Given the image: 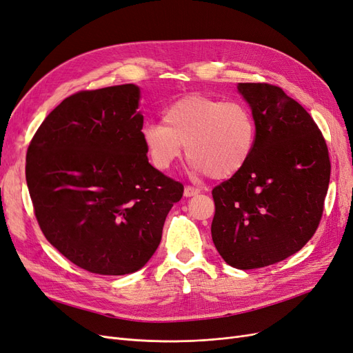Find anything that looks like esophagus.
<instances>
[{
    "mask_svg": "<svg viewBox=\"0 0 353 353\" xmlns=\"http://www.w3.org/2000/svg\"><path fill=\"white\" fill-rule=\"evenodd\" d=\"M183 193H185V196H186V198H190V196H194V194L201 193V188H194V186H186Z\"/></svg>",
    "mask_w": 353,
    "mask_h": 353,
    "instance_id": "34e87169",
    "label": "esophagus"
}]
</instances>
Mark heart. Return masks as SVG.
<instances>
[{
  "mask_svg": "<svg viewBox=\"0 0 353 353\" xmlns=\"http://www.w3.org/2000/svg\"><path fill=\"white\" fill-rule=\"evenodd\" d=\"M163 121L142 128L147 154L157 168L172 167L183 145L194 172L214 179L234 176L250 160L256 123L241 101L188 96L168 106Z\"/></svg>",
  "mask_w": 353,
  "mask_h": 353,
  "instance_id": "obj_1",
  "label": "heart"
}]
</instances>
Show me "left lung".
Wrapping results in <instances>:
<instances>
[{"label":"left lung","mask_w":353,"mask_h":353,"mask_svg":"<svg viewBox=\"0 0 353 353\" xmlns=\"http://www.w3.org/2000/svg\"><path fill=\"white\" fill-rule=\"evenodd\" d=\"M256 139L250 160L212 189L211 232L218 253L237 269L278 263L314 236L330 181L327 143L310 113L268 83H240Z\"/></svg>","instance_id":"obj_1"}]
</instances>
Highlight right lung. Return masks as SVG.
I'll return each instance as SVG.
<instances>
[{"label":"right lung","mask_w":353,"mask_h":353,"mask_svg":"<svg viewBox=\"0 0 353 353\" xmlns=\"http://www.w3.org/2000/svg\"><path fill=\"white\" fill-rule=\"evenodd\" d=\"M134 84L83 90L52 110L26 155L46 240L78 268L126 275L155 253L183 185L148 163Z\"/></svg>","instance_id":"obj_1"}]
</instances>
